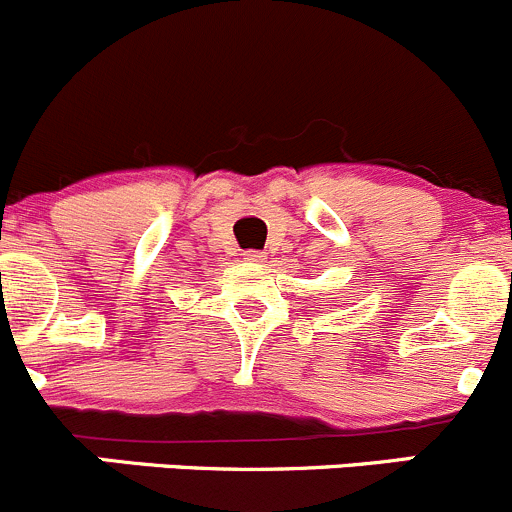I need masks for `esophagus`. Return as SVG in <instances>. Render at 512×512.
I'll return each instance as SVG.
<instances>
[{
    "label": "esophagus",
    "mask_w": 512,
    "mask_h": 512,
    "mask_svg": "<svg viewBox=\"0 0 512 512\" xmlns=\"http://www.w3.org/2000/svg\"><path fill=\"white\" fill-rule=\"evenodd\" d=\"M263 258H266V254H261V251H246L244 254V261L249 263H263Z\"/></svg>",
    "instance_id": "1"
}]
</instances>
